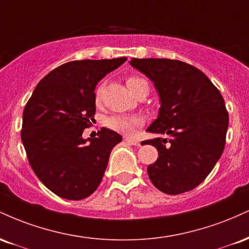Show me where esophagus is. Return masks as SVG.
I'll use <instances>...</instances> for the list:
<instances>
[{
    "mask_svg": "<svg viewBox=\"0 0 249 249\" xmlns=\"http://www.w3.org/2000/svg\"><path fill=\"white\" fill-rule=\"evenodd\" d=\"M125 142L130 145H134V146H139V145H141V142H139L138 139L131 138V137H125Z\"/></svg>",
    "mask_w": 249,
    "mask_h": 249,
    "instance_id": "1",
    "label": "esophagus"
}]
</instances>
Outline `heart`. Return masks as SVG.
I'll return each instance as SVG.
<instances>
[{"instance_id":"heart-1","label":"heart","mask_w":249,"mask_h":249,"mask_svg":"<svg viewBox=\"0 0 249 249\" xmlns=\"http://www.w3.org/2000/svg\"><path fill=\"white\" fill-rule=\"evenodd\" d=\"M145 82L144 79L138 78V77H131L126 81L127 88L130 89V91L132 92L134 88L137 85H139L141 83ZM102 93V88H98V90L96 91V99L98 101L101 98ZM142 124L141 118L138 117H128V116H112L110 118L107 119V126L111 130L117 131V132H121L124 134H131L134 132L136 127H138Z\"/></svg>"}]
</instances>
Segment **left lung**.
<instances>
[{
	"instance_id": "obj_1",
	"label": "left lung",
	"mask_w": 249,
	"mask_h": 249,
	"mask_svg": "<svg viewBox=\"0 0 249 249\" xmlns=\"http://www.w3.org/2000/svg\"><path fill=\"white\" fill-rule=\"evenodd\" d=\"M130 64L153 83L158 116L147 127L160 134L142 142L158 151L147 167L152 184L166 194L193 190L210 174L224 152L228 113L210 78L187 63L167 58H132Z\"/></svg>"
}]
</instances>
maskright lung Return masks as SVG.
Instances as JSON below:
<instances>
[{"label": "right lung", "instance_id": "add662e5", "mask_svg": "<svg viewBox=\"0 0 249 249\" xmlns=\"http://www.w3.org/2000/svg\"><path fill=\"white\" fill-rule=\"evenodd\" d=\"M126 57L62 64L37 84L23 111L21 138L34 172L68 200L91 196L101 184L111 151L122 136L103 127L83 138L96 112V85Z\"/></svg>", "mask_w": 249, "mask_h": 249}]
</instances>
